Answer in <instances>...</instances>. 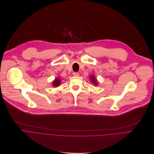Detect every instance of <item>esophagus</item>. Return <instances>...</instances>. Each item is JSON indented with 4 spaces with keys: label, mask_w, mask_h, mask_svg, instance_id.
<instances>
[{
    "label": "esophagus",
    "mask_w": 154,
    "mask_h": 154,
    "mask_svg": "<svg viewBox=\"0 0 154 154\" xmlns=\"http://www.w3.org/2000/svg\"><path fill=\"white\" fill-rule=\"evenodd\" d=\"M73 75H74V76H79V73L78 72H73Z\"/></svg>",
    "instance_id": "esophagus-1"
}]
</instances>
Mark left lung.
Segmentation results:
<instances>
[{"label": "left lung", "mask_w": 154, "mask_h": 154, "mask_svg": "<svg viewBox=\"0 0 154 154\" xmlns=\"http://www.w3.org/2000/svg\"><path fill=\"white\" fill-rule=\"evenodd\" d=\"M90 79H91V81L92 82V83H94L95 85H97L98 82L97 81L96 78L94 76H90Z\"/></svg>", "instance_id": "obj_1"}]
</instances>
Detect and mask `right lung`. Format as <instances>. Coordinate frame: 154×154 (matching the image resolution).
I'll return each mask as SVG.
<instances>
[{
  "label": "right lung",
  "mask_w": 154,
  "mask_h": 154,
  "mask_svg": "<svg viewBox=\"0 0 154 154\" xmlns=\"http://www.w3.org/2000/svg\"><path fill=\"white\" fill-rule=\"evenodd\" d=\"M60 79L59 78H56V79L53 81V85L54 87H57V86H58V85L60 84Z\"/></svg>",
  "instance_id": "add662e5"
}]
</instances>
